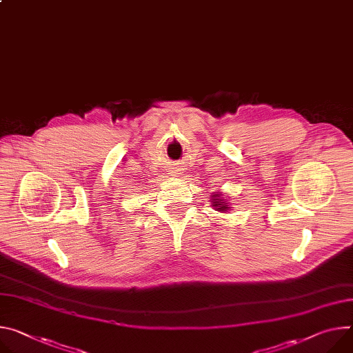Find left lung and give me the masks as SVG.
<instances>
[{"instance_id":"1","label":"left lung","mask_w":353,"mask_h":353,"mask_svg":"<svg viewBox=\"0 0 353 353\" xmlns=\"http://www.w3.org/2000/svg\"><path fill=\"white\" fill-rule=\"evenodd\" d=\"M211 197V207H214V210L215 211H219V212H228L232 207H230L231 204H230V201L227 200V197L223 196L221 191H218V193H215L214 191V194H211L210 196Z\"/></svg>"}]
</instances>
